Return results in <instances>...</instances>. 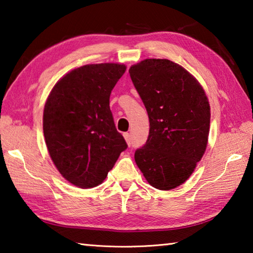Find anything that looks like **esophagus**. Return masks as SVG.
<instances>
[{"mask_svg":"<svg viewBox=\"0 0 253 253\" xmlns=\"http://www.w3.org/2000/svg\"><path fill=\"white\" fill-rule=\"evenodd\" d=\"M124 137H125V140L128 145H130V134L129 132H124Z\"/></svg>","mask_w":253,"mask_h":253,"instance_id":"1","label":"esophagus"}]
</instances>
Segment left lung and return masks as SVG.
I'll use <instances>...</instances> for the list:
<instances>
[{
	"mask_svg": "<svg viewBox=\"0 0 253 253\" xmlns=\"http://www.w3.org/2000/svg\"><path fill=\"white\" fill-rule=\"evenodd\" d=\"M129 75L149 118L147 142L135 162L153 187L173 190L187 181L207 149L209 99L195 77L168 59H145Z\"/></svg>",
	"mask_w": 253,
	"mask_h": 253,
	"instance_id": "left-lung-1",
	"label": "left lung"
}]
</instances>
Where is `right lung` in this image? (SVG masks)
I'll use <instances>...</instances> for the list:
<instances>
[{"label": "right lung", "instance_id": "obj_1", "mask_svg": "<svg viewBox=\"0 0 253 253\" xmlns=\"http://www.w3.org/2000/svg\"><path fill=\"white\" fill-rule=\"evenodd\" d=\"M125 71L122 63L79 67L63 76L46 98V147L59 173L77 187L101 184L127 148L109 107L111 90Z\"/></svg>", "mask_w": 253, "mask_h": 253}]
</instances>
